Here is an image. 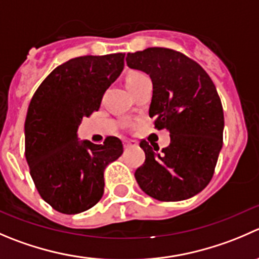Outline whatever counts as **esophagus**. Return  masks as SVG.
Instances as JSON below:
<instances>
[{
  "label": "esophagus",
  "mask_w": 259,
  "mask_h": 259,
  "mask_svg": "<svg viewBox=\"0 0 259 259\" xmlns=\"http://www.w3.org/2000/svg\"><path fill=\"white\" fill-rule=\"evenodd\" d=\"M124 147L125 148H132V147H138V143L134 142V140L125 139L124 140Z\"/></svg>",
  "instance_id": "esophagus-1"
}]
</instances>
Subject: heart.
I'll return each instance as SVG.
<instances>
[{
	"mask_svg": "<svg viewBox=\"0 0 259 259\" xmlns=\"http://www.w3.org/2000/svg\"><path fill=\"white\" fill-rule=\"evenodd\" d=\"M144 77H147V76H145L144 73H142V72H133V73H130L129 76L126 77V84L129 86V84L135 83V82H138L139 79L144 78Z\"/></svg>",
	"mask_w": 259,
	"mask_h": 259,
	"instance_id": "b5f03b06",
	"label": "heart"
}]
</instances>
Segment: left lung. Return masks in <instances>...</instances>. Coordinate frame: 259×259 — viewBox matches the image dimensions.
Segmentation results:
<instances>
[{
    "mask_svg": "<svg viewBox=\"0 0 259 259\" xmlns=\"http://www.w3.org/2000/svg\"><path fill=\"white\" fill-rule=\"evenodd\" d=\"M126 64L152 78L149 116L170 137L162 152L140 142L145 162L135 180L159 201L190 199L209 185L223 147L224 112L215 84L196 62L165 48L127 53Z\"/></svg>",
    "mask_w": 259,
    "mask_h": 259,
    "instance_id": "obj_1",
    "label": "left lung"
}]
</instances>
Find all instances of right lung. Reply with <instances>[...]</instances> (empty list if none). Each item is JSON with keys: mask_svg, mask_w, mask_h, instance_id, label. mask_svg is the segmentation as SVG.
Instances as JSON below:
<instances>
[{"mask_svg": "<svg viewBox=\"0 0 259 259\" xmlns=\"http://www.w3.org/2000/svg\"><path fill=\"white\" fill-rule=\"evenodd\" d=\"M124 53L84 55L58 66L36 90L25 120V157L40 196L63 214L91 209L104 195V172L122 143L78 139L83 117L100 109L124 69Z\"/></svg>", "mask_w": 259, "mask_h": 259, "instance_id": "1", "label": "right lung"}]
</instances>
